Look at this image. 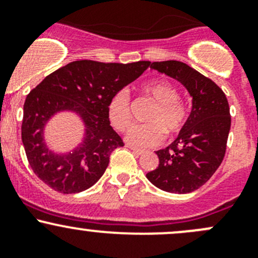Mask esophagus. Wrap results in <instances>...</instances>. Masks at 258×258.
<instances>
[{"label": "esophagus", "instance_id": "esophagus-1", "mask_svg": "<svg viewBox=\"0 0 258 258\" xmlns=\"http://www.w3.org/2000/svg\"><path fill=\"white\" fill-rule=\"evenodd\" d=\"M129 148L133 150V153H134V154H137V155H140V154H143V153H144V150H143V149L135 148V147H133V145H129Z\"/></svg>", "mask_w": 258, "mask_h": 258}]
</instances>
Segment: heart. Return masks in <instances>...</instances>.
<instances>
[{
	"label": "heart",
	"mask_w": 258,
	"mask_h": 258,
	"mask_svg": "<svg viewBox=\"0 0 258 258\" xmlns=\"http://www.w3.org/2000/svg\"><path fill=\"white\" fill-rule=\"evenodd\" d=\"M142 91L155 103L148 115V124L132 126L126 142L135 147H153L164 140L165 133L175 135L187 120V110L174 85L167 80L155 79L142 85ZM108 116L115 129L125 130L132 123V100L126 89L116 91L108 104Z\"/></svg>",
	"instance_id": "b5f03b06"
}]
</instances>
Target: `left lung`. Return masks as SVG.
Segmentation results:
<instances>
[{
    "label": "left lung",
    "instance_id": "8db88e82",
    "mask_svg": "<svg viewBox=\"0 0 258 258\" xmlns=\"http://www.w3.org/2000/svg\"><path fill=\"white\" fill-rule=\"evenodd\" d=\"M150 68L182 83L192 96V111L174 142L158 150L159 165L147 178L162 190L190 193L218 169L231 128L229 105L222 89L187 63L157 61Z\"/></svg>",
    "mask_w": 258,
    "mask_h": 258
}]
</instances>
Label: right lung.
Wrapping results in <instances>:
<instances>
[{
	"label": "right lung",
	"mask_w": 258,
	"mask_h": 258,
	"mask_svg": "<svg viewBox=\"0 0 258 258\" xmlns=\"http://www.w3.org/2000/svg\"><path fill=\"white\" fill-rule=\"evenodd\" d=\"M149 61L132 63L73 61L30 91L25 100L21 137L30 167L60 193H79L95 184L123 139L110 126L108 104L116 91L139 78ZM78 112L86 124L83 143L69 155H56L43 142V128L56 112Z\"/></svg>",
	"instance_id": "add662e5"
}]
</instances>
